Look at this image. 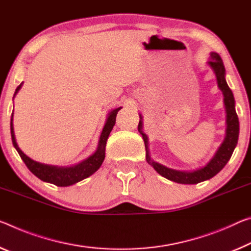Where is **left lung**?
Wrapping results in <instances>:
<instances>
[{"label":"left lung","instance_id":"1","mask_svg":"<svg viewBox=\"0 0 251 251\" xmlns=\"http://www.w3.org/2000/svg\"><path fill=\"white\" fill-rule=\"evenodd\" d=\"M209 65L212 67L217 75V81L219 88L221 89L225 97V105L226 110V135L224 143L219 147L218 152L214 157L206 164L203 169L193 171V172H185V171H176L166 168L164 165L158 164V163L151 160L149 155V147H147V136L142 132V121L138 124V130L142 134L143 140L145 143L146 149V161L153 166L154 170L162 176L168 178V180L174 181L182 184H197L202 181L209 180L213 177L217 173L225 168L226 163L230 160L233 153L234 147L238 143V136H239V121H238V115L234 108V98L231 89L229 88L228 83L225 78V65L220 55L216 52L211 53V60Z\"/></svg>","mask_w":251,"mask_h":251}]
</instances>
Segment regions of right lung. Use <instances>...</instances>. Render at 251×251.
<instances>
[{
  "label": "right lung",
  "mask_w": 251,
  "mask_h": 251,
  "mask_svg": "<svg viewBox=\"0 0 251 251\" xmlns=\"http://www.w3.org/2000/svg\"><path fill=\"white\" fill-rule=\"evenodd\" d=\"M21 86L22 83H20L17 90H15V94L18 93L20 88H21ZM121 108L122 107H119V108H116L115 110L110 111L109 116L107 118L106 125L101 132L97 151L95 152V154L91 155L90 157L86 158L85 161L79 163V164H75L73 166H54V165L42 164V163L31 160L29 156H26V155L20 150V147L17 144V141H15L13 124H12L13 114H12L11 116L12 143H13L14 147L17 149L18 153L20 156H21L23 162L25 163L27 169H29L35 176L39 177L40 180L52 183V184L57 186H68L71 184H75V183H77L79 181L83 180V178L90 176L91 174L96 172V171L100 168L101 163L104 162V158H105V147H106L107 138H108L111 129H113L115 123H116V115Z\"/></svg>",
  "instance_id": "add662e5"
}]
</instances>
